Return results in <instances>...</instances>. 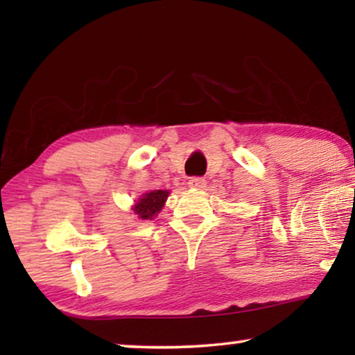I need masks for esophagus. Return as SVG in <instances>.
I'll return each mask as SVG.
<instances>
[{
  "label": "esophagus",
  "mask_w": 355,
  "mask_h": 355,
  "mask_svg": "<svg viewBox=\"0 0 355 355\" xmlns=\"http://www.w3.org/2000/svg\"><path fill=\"white\" fill-rule=\"evenodd\" d=\"M188 184L191 186V188L202 189V188H205V184H207V180H205V178H202V177H192V178H189Z\"/></svg>",
  "instance_id": "obj_1"
}]
</instances>
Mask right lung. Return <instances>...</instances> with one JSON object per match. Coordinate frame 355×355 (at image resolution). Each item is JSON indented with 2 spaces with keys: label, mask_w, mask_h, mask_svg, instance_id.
Returning <instances> with one entry per match:
<instances>
[{
  "label": "right lung",
  "mask_w": 355,
  "mask_h": 355,
  "mask_svg": "<svg viewBox=\"0 0 355 355\" xmlns=\"http://www.w3.org/2000/svg\"><path fill=\"white\" fill-rule=\"evenodd\" d=\"M169 196L167 191H152L144 194L139 202L136 203L135 207V213L139 216L141 219H152L153 216H156V213L161 211V208L164 207V202Z\"/></svg>",
  "instance_id": "right-lung-1"
}]
</instances>
